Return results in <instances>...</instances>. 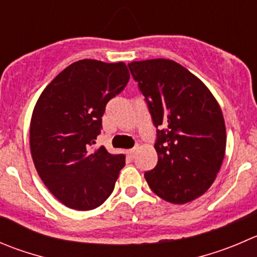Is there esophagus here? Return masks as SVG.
Here are the masks:
<instances>
[{"instance_id":"esophagus-1","label":"esophagus","mask_w":257,"mask_h":257,"mask_svg":"<svg viewBox=\"0 0 257 257\" xmlns=\"http://www.w3.org/2000/svg\"><path fill=\"white\" fill-rule=\"evenodd\" d=\"M137 147H134V148H132V149H129L128 151V154H129V157H131V158H133L134 157V154H136V152H137Z\"/></svg>"}]
</instances>
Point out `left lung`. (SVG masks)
Segmentation results:
<instances>
[{
    "mask_svg": "<svg viewBox=\"0 0 257 257\" xmlns=\"http://www.w3.org/2000/svg\"><path fill=\"white\" fill-rule=\"evenodd\" d=\"M128 66L159 128L154 144L158 163L144 177L167 202H191L210 188L225 157L220 104L197 76L173 60L132 61Z\"/></svg>",
    "mask_w": 257,
    "mask_h": 257,
    "instance_id": "left-lung-1",
    "label": "left lung"
}]
</instances>
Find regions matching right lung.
Wrapping results in <instances>:
<instances>
[{
    "label": "right lung",
    "mask_w": 257,
    "mask_h": 257,
    "mask_svg": "<svg viewBox=\"0 0 257 257\" xmlns=\"http://www.w3.org/2000/svg\"><path fill=\"white\" fill-rule=\"evenodd\" d=\"M128 81L124 62L79 60L36 101L30 123L32 161L47 189L66 207L94 210L113 192L125 157L94 144L106 103Z\"/></svg>",
    "instance_id": "1"
}]
</instances>
